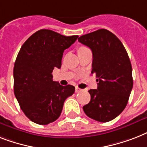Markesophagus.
<instances>
[{
  "instance_id": "34e87169",
  "label": "esophagus",
  "mask_w": 147,
  "mask_h": 147,
  "mask_svg": "<svg viewBox=\"0 0 147 147\" xmlns=\"http://www.w3.org/2000/svg\"><path fill=\"white\" fill-rule=\"evenodd\" d=\"M82 90H83L82 89H81V88H78V87H76V93L82 92Z\"/></svg>"
}]
</instances>
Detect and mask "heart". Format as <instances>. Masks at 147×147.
I'll return each mask as SVG.
<instances>
[{"label": "heart", "instance_id": "heart-1", "mask_svg": "<svg viewBox=\"0 0 147 147\" xmlns=\"http://www.w3.org/2000/svg\"><path fill=\"white\" fill-rule=\"evenodd\" d=\"M82 48H85V47H80L79 49H82Z\"/></svg>", "mask_w": 147, "mask_h": 147}]
</instances>
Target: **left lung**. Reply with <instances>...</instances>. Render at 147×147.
I'll use <instances>...</instances> for the list:
<instances>
[{
	"instance_id": "obj_1",
	"label": "left lung",
	"mask_w": 147,
	"mask_h": 147,
	"mask_svg": "<svg viewBox=\"0 0 147 147\" xmlns=\"http://www.w3.org/2000/svg\"><path fill=\"white\" fill-rule=\"evenodd\" d=\"M92 51L91 73L97 89H90V101L83 107L90 119L107 122L125 109L133 88L132 67L125 47L115 34L102 28L78 38Z\"/></svg>"
}]
</instances>
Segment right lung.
I'll return each mask as SVG.
<instances>
[{
    "label": "right lung",
    "instance_id": "obj_1",
    "mask_svg": "<svg viewBox=\"0 0 147 147\" xmlns=\"http://www.w3.org/2000/svg\"><path fill=\"white\" fill-rule=\"evenodd\" d=\"M78 38L40 29L21 47L14 63V94L22 112L34 123L56 121L65 99L75 92L74 86L53 81L52 72L60 69L63 52Z\"/></svg>",
    "mask_w": 147,
    "mask_h": 147
}]
</instances>
